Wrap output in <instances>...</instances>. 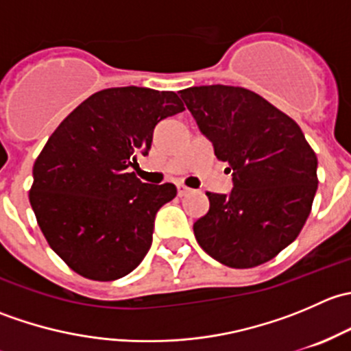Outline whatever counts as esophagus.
I'll return each instance as SVG.
<instances>
[{"label":"esophagus","instance_id":"esophagus-1","mask_svg":"<svg viewBox=\"0 0 351 351\" xmlns=\"http://www.w3.org/2000/svg\"><path fill=\"white\" fill-rule=\"evenodd\" d=\"M176 190H178V197H185L186 193H190V189H186L185 185H178Z\"/></svg>","mask_w":351,"mask_h":351}]
</instances>
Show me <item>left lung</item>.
I'll list each match as a JSON object with an SVG mask.
<instances>
[{"mask_svg": "<svg viewBox=\"0 0 351 351\" xmlns=\"http://www.w3.org/2000/svg\"><path fill=\"white\" fill-rule=\"evenodd\" d=\"M180 95L217 159L232 171L231 192H207L210 207L193 224L197 243L226 267L267 263L309 217L316 153L300 127L254 91L210 84Z\"/></svg>", "mask_w": 351, "mask_h": 351, "instance_id": "left-lung-1", "label": "left lung"}]
</instances>
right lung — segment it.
I'll list each match as a JSON object with an SVG mask.
<instances>
[{"label": "right lung", "instance_id": "obj_1", "mask_svg": "<svg viewBox=\"0 0 351 351\" xmlns=\"http://www.w3.org/2000/svg\"><path fill=\"white\" fill-rule=\"evenodd\" d=\"M183 110L173 91L107 88L49 137L28 198L49 246L71 270L110 282L144 260L156 212L176 197V186L143 183L129 168L151 149L154 127Z\"/></svg>", "mask_w": 351, "mask_h": 351}]
</instances>
